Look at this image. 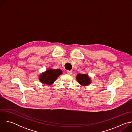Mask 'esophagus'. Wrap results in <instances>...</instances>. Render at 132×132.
Listing matches in <instances>:
<instances>
[{"instance_id": "34e87169", "label": "esophagus", "mask_w": 132, "mask_h": 132, "mask_svg": "<svg viewBox=\"0 0 132 132\" xmlns=\"http://www.w3.org/2000/svg\"><path fill=\"white\" fill-rule=\"evenodd\" d=\"M67 73L68 74V75H71L72 73V70H67Z\"/></svg>"}]
</instances>
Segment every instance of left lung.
Returning a JSON list of instances; mask_svg holds the SVG:
<instances>
[{
  "label": "left lung",
  "mask_w": 132,
  "mask_h": 132,
  "mask_svg": "<svg viewBox=\"0 0 132 132\" xmlns=\"http://www.w3.org/2000/svg\"><path fill=\"white\" fill-rule=\"evenodd\" d=\"M76 79L78 82L82 86H87L91 83L90 78L87 74L79 73L77 75Z\"/></svg>",
  "instance_id": "obj_1"
}]
</instances>
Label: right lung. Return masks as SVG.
I'll return each instance as SVG.
<instances>
[{"mask_svg": "<svg viewBox=\"0 0 132 132\" xmlns=\"http://www.w3.org/2000/svg\"><path fill=\"white\" fill-rule=\"evenodd\" d=\"M62 73V71L60 69H48L40 75L39 79L43 84L51 85Z\"/></svg>", "mask_w": 132, "mask_h": 132, "instance_id": "right-lung-1", "label": "right lung"}]
</instances>
